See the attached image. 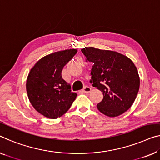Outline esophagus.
I'll return each mask as SVG.
<instances>
[{"mask_svg": "<svg viewBox=\"0 0 160 160\" xmlns=\"http://www.w3.org/2000/svg\"><path fill=\"white\" fill-rule=\"evenodd\" d=\"M82 91L85 92V93H89V92L91 91V88L88 86H85L84 88L82 89Z\"/></svg>", "mask_w": 160, "mask_h": 160, "instance_id": "obj_1", "label": "esophagus"}]
</instances>
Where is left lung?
Masks as SVG:
<instances>
[{"instance_id":"left-lung-1","label":"left lung","mask_w":160,"mask_h":160,"mask_svg":"<svg viewBox=\"0 0 160 160\" xmlns=\"http://www.w3.org/2000/svg\"><path fill=\"white\" fill-rule=\"evenodd\" d=\"M81 52L85 61L92 62L90 83L103 92L97 105L104 115L116 117L124 113L134 102L139 89L137 69L129 58L116 52L85 47Z\"/></svg>"}]
</instances>
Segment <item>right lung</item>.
<instances>
[{"instance_id":"obj_1","label":"right lung","mask_w":160,"mask_h":160,"mask_svg":"<svg viewBox=\"0 0 160 160\" xmlns=\"http://www.w3.org/2000/svg\"><path fill=\"white\" fill-rule=\"evenodd\" d=\"M70 49L56 52L39 59L33 67L27 80V91L33 107L45 117L54 119L65 114L72 106L77 93L62 78V70L77 53Z\"/></svg>"}]
</instances>
